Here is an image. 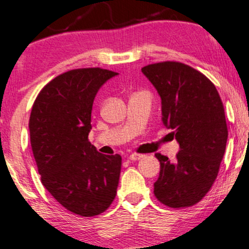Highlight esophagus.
<instances>
[{"mask_svg":"<svg viewBox=\"0 0 249 249\" xmlns=\"http://www.w3.org/2000/svg\"><path fill=\"white\" fill-rule=\"evenodd\" d=\"M142 158H143L142 154H137V153H132L130 155V157H128V159H130V160H132V161H138V160H140V159H142Z\"/></svg>","mask_w":249,"mask_h":249,"instance_id":"34e87169","label":"esophagus"}]
</instances>
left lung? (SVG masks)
Masks as SVG:
<instances>
[{
	"mask_svg": "<svg viewBox=\"0 0 249 249\" xmlns=\"http://www.w3.org/2000/svg\"><path fill=\"white\" fill-rule=\"evenodd\" d=\"M161 98L162 123L178 140L175 162L160 153L158 200L174 209L198 203L211 189L225 153L227 125L213 83L190 66L164 61L142 68Z\"/></svg>",
	"mask_w": 249,
	"mask_h": 249,
	"instance_id": "8db88e82",
	"label": "left lung"
}]
</instances>
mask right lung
<instances>
[{"label": "right lung", "instance_id": "1", "mask_svg": "<svg viewBox=\"0 0 249 249\" xmlns=\"http://www.w3.org/2000/svg\"><path fill=\"white\" fill-rule=\"evenodd\" d=\"M117 74L102 68L66 71L41 89L30 115V140L41 183L81 217L104 212L117 194L122 157L101 154L88 140L95 96Z\"/></svg>", "mask_w": 249, "mask_h": 249}]
</instances>
